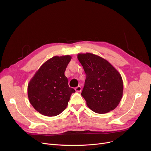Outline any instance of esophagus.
Returning a JSON list of instances; mask_svg holds the SVG:
<instances>
[{"instance_id":"obj_1","label":"esophagus","mask_w":151,"mask_h":151,"mask_svg":"<svg viewBox=\"0 0 151 151\" xmlns=\"http://www.w3.org/2000/svg\"><path fill=\"white\" fill-rule=\"evenodd\" d=\"M75 91L76 92H77V93H80V92L81 91V87L80 86H78V87L75 88Z\"/></svg>"}]
</instances>
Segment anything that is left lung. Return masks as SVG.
<instances>
[{
    "label": "left lung",
    "mask_w": 151,
    "mask_h": 151,
    "mask_svg": "<svg viewBox=\"0 0 151 151\" xmlns=\"http://www.w3.org/2000/svg\"><path fill=\"white\" fill-rule=\"evenodd\" d=\"M77 58L86 75L81 96L88 107L97 114H106L119 104L123 91L120 73L104 58L92 53Z\"/></svg>",
    "instance_id": "8db88e82"
}]
</instances>
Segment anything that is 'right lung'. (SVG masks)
Listing matches in <instances>:
<instances>
[{
  "label": "right lung",
  "mask_w": 151,
  "mask_h": 151,
  "mask_svg": "<svg viewBox=\"0 0 151 151\" xmlns=\"http://www.w3.org/2000/svg\"><path fill=\"white\" fill-rule=\"evenodd\" d=\"M71 59L69 55L54 56L44 62L28 85V96L32 106L47 116L59 115L67 108L74 89L68 86L65 71Z\"/></svg>",
  "instance_id": "right-lung-1"
}]
</instances>
